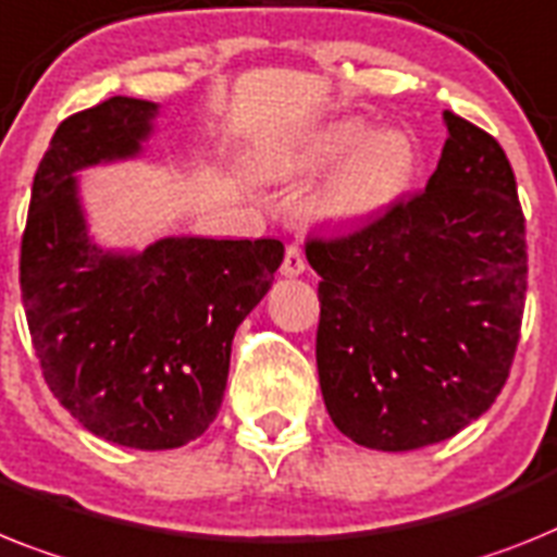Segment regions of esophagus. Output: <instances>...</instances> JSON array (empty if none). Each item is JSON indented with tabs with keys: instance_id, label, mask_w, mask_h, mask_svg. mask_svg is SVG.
Here are the masks:
<instances>
[{
	"instance_id": "esophagus-1",
	"label": "esophagus",
	"mask_w": 557,
	"mask_h": 557,
	"mask_svg": "<svg viewBox=\"0 0 557 557\" xmlns=\"http://www.w3.org/2000/svg\"><path fill=\"white\" fill-rule=\"evenodd\" d=\"M283 274L286 277H297V274H302L306 271V255H302L300 243H292L286 249V257H283Z\"/></svg>"
}]
</instances>
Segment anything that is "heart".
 Masks as SVG:
<instances>
[{
  "instance_id": "1",
  "label": "heart",
  "mask_w": 557,
  "mask_h": 557,
  "mask_svg": "<svg viewBox=\"0 0 557 557\" xmlns=\"http://www.w3.org/2000/svg\"><path fill=\"white\" fill-rule=\"evenodd\" d=\"M345 156L348 161L320 198L322 212L336 221H366L394 207L408 191L419 163L416 144L405 133L371 135L366 121H339L294 158L292 170H311Z\"/></svg>"
}]
</instances>
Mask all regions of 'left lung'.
Segmentation results:
<instances>
[{
	"mask_svg": "<svg viewBox=\"0 0 557 557\" xmlns=\"http://www.w3.org/2000/svg\"><path fill=\"white\" fill-rule=\"evenodd\" d=\"M424 191L339 237L320 274L317 371L334 424L371 450L456 436L502 394L527 300V226L502 144L447 110Z\"/></svg>",
	"mask_w": 557,
	"mask_h": 557,
	"instance_id": "obj_1",
	"label": "left lung"
}]
</instances>
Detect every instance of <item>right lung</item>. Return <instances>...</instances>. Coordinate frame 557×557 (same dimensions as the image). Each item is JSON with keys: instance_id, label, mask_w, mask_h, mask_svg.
<instances>
[{"instance_id": "obj_1", "label": "right lung", "mask_w": 557, "mask_h": 557, "mask_svg": "<svg viewBox=\"0 0 557 557\" xmlns=\"http://www.w3.org/2000/svg\"><path fill=\"white\" fill-rule=\"evenodd\" d=\"M152 101L112 96L59 124L33 177L18 283L45 382L96 436L135 450L198 438L221 410L232 339L269 292L283 243L166 237L96 249L73 172L127 158Z\"/></svg>"}]
</instances>
